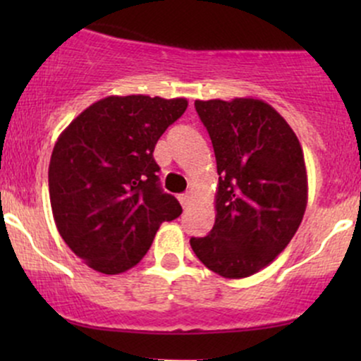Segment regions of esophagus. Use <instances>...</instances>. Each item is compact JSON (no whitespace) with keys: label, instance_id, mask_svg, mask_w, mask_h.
Masks as SVG:
<instances>
[{"label":"esophagus","instance_id":"34e87169","mask_svg":"<svg viewBox=\"0 0 361 361\" xmlns=\"http://www.w3.org/2000/svg\"><path fill=\"white\" fill-rule=\"evenodd\" d=\"M178 198H180V204L183 205V209H186V207L190 205V200H192V193H190V192L181 193L180 197H178Z\"/></svg>","mask_w":361,"mask_h":361}]
</instances>
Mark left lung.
<instances>
[{"instance_id": "1", "label": "left lung", "mask_w": 361, "mask_h": 361, "mask_svg": "<svg viewBox=\"0 0 361 361\" xmlns=\"http://www.w3.org/2000/svg\"><path fill=\"white\" fill-rule=\"evenodd\" d=\"M195 109L212 140L219 185L212 231L190 246L217 275L246 279L299 229L307 207L304 152L287 120L263 100H197Z\"/></svg>"}]
</instances>
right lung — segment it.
<instances>
[{"instance_id":"obj_1","label":"right lung","mask_w":361,"mask_h":361,"mask_svg":"<svg viewBox=\"0 0 361 361\" xmlns=\"http://www.w3.org/2000/svg\"><path fill=\"white\" fill-rule=\"evenodd\" d=\"M186 98L106 97L62 130L49 164L57 231L93 270L118 275L144 258L159 226L180 217L156 173V142Z\"/></svg>"}]
</instances>
